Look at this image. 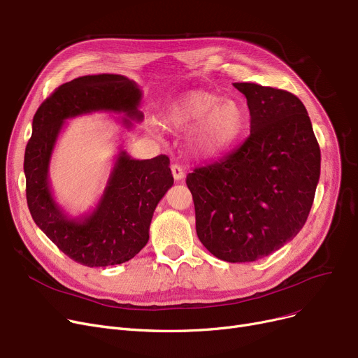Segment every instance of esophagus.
I'll return each instance as SVG.
<instances>
[{
    "instance_id": "obj_1",
    "label": "esophagus",
    "mask_w": 358,
    "mask_h": 358,
    "mask_svg": "<svg viewBox=\"0 0 358 358\" xmlns=\"http://www.w3.org/2000/svg\"><path fill=\"white\" fill-rule=\"evenodd\" d=\"M171 171H173V177H174L176 181H181L184 178V176H185L184 171H182V168L178 164H173L171 165Z\"/></svg>"
}]
</instances>
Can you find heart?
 I'll return each mask as SVG.
<instances>
[{
  "label": "heart",
  "instance_id": "obj_1",
  "mask_svg": "<svg viewBox=\"0 0 358 358\" xmlns=\"http://www.w3.org/2000/svg\"><path fill=\"white\" fill-rule=\"evenodd\" d=\"M162 120L176 129L193 126L189 135L193 152L201 158H215L241 139L248 113L238 100H223L217 94L193 90L169 104Z\"/></svg>",
  "mask_w": 358,
  "mask_h": 358
}]
</instances>
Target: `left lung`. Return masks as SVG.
<instances>
[{"label": "left lung", "mask_w": 358, "mask_h": 358, "mask_svg": "<svg viewBox=\"0 0 358 358\" xmlns=\"http://www.w3.org/2000/svg\"><path fill=\"white\" fill-rule=\"evenodd\" d=\"M251 134L215 164L187 176L200 242L216 258L251 262L303 228L321 176V149L308 111L285 90L235 83Z\"/></svg>", "instance_id": "8db88e82"}]
</instances>
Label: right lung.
Instances as JSON below:
<instances>
[{
	"label": "right lung",
	"instance_id": "add662e5",
	"mask_svg": "<svg viewBox=\"0 0 358 358\" xmlns=\"http://www.w3.org/2000/svg\"><path fill=\"white\" fill-rule=\"evenodd\" d=\"M142 91L123 75H84L56 88L37 108L26 146V197L33 220L71 259L87 267L116 266L134 258L149 239L159 200L174 178L165 155L134 159L123 148L115 158L106 189L91 212L69 216L55 200L49 181L53 149L68 119L104 111L131 129L143 120Z\"/></svg>",
	"mask_w": 358,
	"mask_h": 358
}]
</instances>
